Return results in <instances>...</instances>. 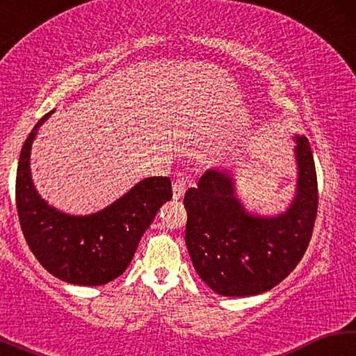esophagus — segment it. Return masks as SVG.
Here are the masks:
<instances>
[{"label": "esophagus", "mask_w": 356, "mask_h": 356, "mask_svg": "<svg viewBox=\"0 0 356 356\" xmlns=\"http://www.w3.org/2000/svg\"><path fill=\"white\" fill-rule=\"evenodd\" d=\"M185 195V182L184 179H177L176 182L172 184V197L174 201H180Z\"/></svg>", "instance_id": "34e87169"}]
</instances>
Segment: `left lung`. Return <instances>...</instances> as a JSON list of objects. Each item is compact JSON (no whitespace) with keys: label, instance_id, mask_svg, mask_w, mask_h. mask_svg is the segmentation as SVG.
I'll list each match as a JSON object with an SVG mask.
<instances>
[{"label":"left lung","instance_id":"1","mask_svg":"<svg viewBox=\"0 0 356 356\" xmlns=\"http://www.w3.org/2000/svg\"><path fill=\"white\" fill-rule=\"evenodd\" d=\"M295 140L297 195L275 218L246 213L226 172L209 170L196 188L186 190V248L197 275L216 293L250 297L267 292L308 250L318 204L317 174L309 141L305 136Z\"/></svg>","mask_w":356,"mask_h":356}]
</instances>
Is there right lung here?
<instances>
[{"label":"right lung","instance_id":"obj_1","mask_svg":"<svg viewBox=\"0 0 356 356\" xmlns=\"http://www.w3.org/2000/svg\"><path fill=\"white\" fill-rule=\"evenodd\" d=\"M51 113L34 125L20 152L15 202L23 236L42 267L56 278L78 286L106 284L125 272L156 212L171 201V180L144 179L94 215L58 212L38 195L29 171L33 140Z\"/></svg>","mask_w":356,"mask_h":356}]
</instances>
